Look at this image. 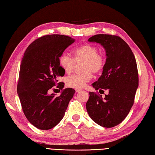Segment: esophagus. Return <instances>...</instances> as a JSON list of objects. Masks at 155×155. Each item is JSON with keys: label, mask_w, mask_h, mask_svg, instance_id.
<instances>
[{"label": "esophagus", "mask_w": 155, "mask_h": 155, "mask_svg": "<svg viewBox=\"0 0 155 155\" xmlns=\"http://www.w3.org/2000/svg\"><path fill=\"white\" fill-rule=\"evenodd\" d=\"M82 91V89H75L76 93H78V92H80V91Z\"/></svg>", "instance_id": "34e87169"}]
</instances>
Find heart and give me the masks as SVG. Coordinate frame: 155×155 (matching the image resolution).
<instances>
[{
    "label": "heart",
    "instance_id": "b5f03b06",
    "mask_svg": "<svg viewBox=\"0 0 155 155\" xmlns=\"http://www.w3.org/2000/svg\"><path fill=\"white\" fill-rule=\"evenodd\" d=\"M98 48L91 43H86L73 50V58L66 53H62L58 58L59 66L66 73L72 72L75 62L83 61L82 69L83 72L69 76L66 80L67 86L80 89L92 78V72L97 73L104 69L105 58L99 53Z\"/></svg>",
    "mask_w": 155,
    "mask_h": 155
}]
</instances>
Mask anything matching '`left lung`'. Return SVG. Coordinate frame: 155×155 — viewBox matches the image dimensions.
<instances>
[{
	"label": "left lung",
	"instance_id": "8db88e82",
	"mask_svg": "<svg viewBox=\"0 0 155 155\" xmlns=\"http://www.w3.org/2000/svg\"><path fill=\"white\" fill-rule=\"evenodd\" d=\"M88 41L100 43L106 51L102 75L93 86L100 93L106 90L108 94L103 98L98 92H89L86 107L92 120L111 128L124 120L134 105L139 82L136 61L131 49L118 36L99 34Z\"/></svg>",
	"mask_w": 155,
	"mask_h": 155
}]
</instances>
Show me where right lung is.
<instances>
[{
	"label": "right lung",
	"mask_w": 155,
	"mask_h": 155,
	"mask_svg": "<svg viewBox=\"0 0 155 155\" xmlns=\"http://www.w3.org/2000/svg\"><path fill=\"white\" fill-rule=\"evenodd\" d=\"M74 41L66 35H45L31 43L24 52L17 91L24 115L37 129L48 130L58 124L75 93L71 88L57 97L48 93L56 85L58 78L64 76L59 56ZM64 85L59 82L56 88L62 90Z\"/></svg>",
	"instance_id": "right-lung-1"
}]
</instances>
